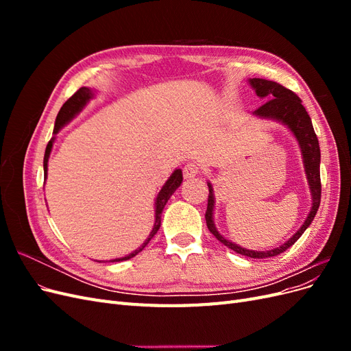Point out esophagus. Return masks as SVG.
Segmentation results:
<instances>
[{"instance_id": "esophagus-1", "label": "esophagus", "mask_w": 351, "mask_h": 351, "mask_svg": "<svg viewBox=\"0 0 351 351\" xmlns=\"http://www.w3.org/2000/svg\"><path fill=\"white\" fill-rule=\"evenodd\" d=\"M200 173V168L196 162H189L187 165H184L183 168V174H184V178H193L196 177L197 174Z\"/></svg>"}]
</instances>
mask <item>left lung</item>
<instances>
[{
	"label": "left lung",
	"instance_id": "8db88e82",
	"mask_svg": "<svg viewBox=\"0 0 351 351\" xmlns=\"http://www.w3.org/2000/svg\"><path fill=\"white\" fill-rule=\"evenodd\" d=\"M249 84L252 86V89L256 92V95L261 99L267 101L262 107H259L256 111H253V115L258 117L261 120H272L285 125L295 137L297 143H299L307 184H309L311 196H312V206L302 227L297 230L289 240L282 243L281 246L269 249V250H250L246 247H241L234 241H231L221 234L214 222L215 195H214V187H212L210 182H208L209 196H208V209H206L205 218H206V226L209 231L222 244H224V246L234 250L236 253L244 254V256L247 258L263 259V258L277 256V254L291 247L293 244L302 237V234L307 230V227L312 224V221L316 215L317 209H319V204H321V171H319L321 149H319V142H317L316 133L313 130L311 117L302 105L300 98L297 97L294 92L281 86V84L277 82L265 80V79H249Z\"/></svg>",
	"mask_w": 351,
	"mask_h": 351
}]
</instances>
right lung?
Here are the masks:
<instances>
[{
    "label": "right lung",
    "instance_id": "obj_1",
    "mask_svg": "<svg viewBox=\"0 0 351 351\" xmlns=\"http://www.w3.org/2000/svg\"><path fill=\"white\" fill-rule=\"evenodd\" d=\"M95 93H97V90H95V89L83 86L76 93H74L70 99H67V102L61 107V110L57 115V119H56L54 132H52V134H54V136H52V139L48 142L47 149H45V156H44V178L45 180L48 177V159H49V155H51V151H52V146H54V142H56V134L66 124H69L74 119V117L82 112V110L86 107L88 102L95 98ZM182 183H183V173H182V169L177 168V169H174V173L169 176V178L167 180L165 184L162 186V189L159 190V193L155 199V222H154V228L151 231V234L147 236V239L143 241L141 247H137L136 250H133L129 254H125V256H123V258L111 259V262H120V261L132 259L133 256H136L137 253H141L146 247V244L152 240V237L158 232L159 227H161V214H162V210L167 205V202L169 200V197L173 196V193L176 192V190L180 187V184H182Z\"/></svg>",
    "mask_w": 351,
    "mask_h": 351
}]
</instances>
